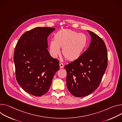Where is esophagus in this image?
I'll list each match as a JSON object with an SVG mask.
<instances>
[{
    "label": "esophagus",
    "instance_id": "34e87169",
    "mask_svg": "<svg viewBox=\"0 0 122 122\" xmlns=\"http://www.w3.org/2000/svg\"><path fill=\"white\" fill-rule=\"evenodd\" d=\"M59 65H60V68H63V67H64V65H63V64L62 63L60 62Z\"/></svg>",
    "mask_w": 122,
    "mask_h": 122
}]
</instances>
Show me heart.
Instances as JSON below:
<instances>
[{"instance_id": "obj_1", "label": "heart", "mask_w": 122, "mask_h": 122, "mask_svg": "<svg viewBox=\"0 0 122 122\" xmlns=\"http://www.w3.org/2000/svg\"><path fill=\"white\" fill-rule=\"evenodd\" d=\"M88 42V38L84 33H78L74 30L64 29L58 31L54 39L49 42V52L51 56L56 58L62 47L64 57L69 61L77 59L83 53Z\"/></svg>"}]
</instances>
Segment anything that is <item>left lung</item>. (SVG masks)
Segmentation results:
<instances>
[{"mask_svg":"<svg viewBox=\"0 0 122 122\" xmlns=\"http://www.w3.org/2000/svg\"><path fill=\"white\" fill-rule=\"evenodd\" d=\"M88 49L75 61L67 64L66 85L73 96L86 97L99 85L107 65V53L103 40L94 32Z\"/></svg>","mask_w":122,"mask_h":122,"instance_id":"8db88e82","label":"left lung"}]
</instances>
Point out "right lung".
<instances>
[{
	"label": "right lung",
	"mask_w": 122,
	"mask_h": 122,
	"mask_svg": "<svg viewBox=\"0 0 122 122\" xmlns=\"http://www.w3.org/2000/svg\"><path fill=\"white\" fill-rule=\"evenodd\" d=\"M55 29L37 27L20 38L13 60L18 83L35 97L43 96L50 88L54 75L60 68L58 60L47 50V37Z\"/></svg>",
	"instance_id": "1"
}]
</instances>
